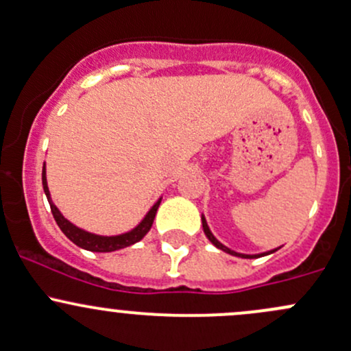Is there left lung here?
<instances>
[{
  "mask_svg": "<svg viewBox=\"0 0 351 351\" xmlns=\"http://www.w3.org/2000/svg\"><path fill=\"white\" fill-rule=\"evenodd\" d=\"M201 219H202V229H204V234L207 236V239H209V241H210V243H213V244H214V246H216V247H217V250H221V251L228 252V254L237 256V258H247V259H251V258H261V256L271 254V252L278 251V247H276V250H273V251H267V252H261V254H243V252H236V251L229 250V247H226V246H224V244H221V243H219V241H217V239H216V237H214V234H213V232H210L209 226H207V222H206V217H204V216H201Z\"/></svg>",
  "mask_w": 351,
  "mask_h": 351,
  "instance_id": "left-lung-1",
  "label": "left lung"
}]
</instances>
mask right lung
I'll return each instance as SVG.
<instances>
[{
    "label": "right lung",
    "mask_w": 351,
    "mask_h": 351,
    "mask_svg": "<svg viewBox=\"0 0 351 351\" xmlns=\"http://www.w3.org/2000/svg\"><path fill=\"white\" fill-rule=\"evenodd\" d=\"M41 182H43V191L45 194H47L48 202H50L51 214H53L56 224H58V228L62 229L63 234L69 237L71 243L77 244L78 247H84V250L93 251V252H112L117 250H123V247H129L132 244L138 243V241H141L142 237L150 231V228H152V222L156 219L157 209H159L160 201H162V199H159L156 204L150 207V210L145 214L144 219L138 222L132 231L123 232V234H117V236H100V234H93V232L85 231V229H80L78 226L71 224L66 217H63V214L60 213L58 207H56L53 204V201H51V195H50V191H48V184H47V167H45V164H43V172H41Z\"/></svg>",
    "instance_id": "right-lung-1"
}]
</instances>
